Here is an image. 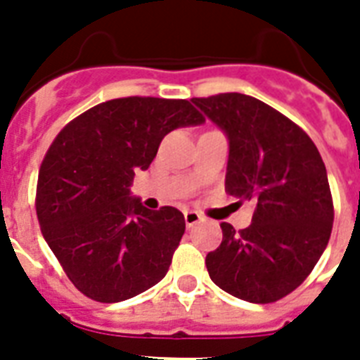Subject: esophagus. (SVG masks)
<instances>
[{"label":"esophagus","mask_w":360,"mask_h":360,"mask_svg":"<svg viewBox=\"0 0 360 360\" xmlns=\"http://www.w3.org/2000/svg\"><path fill=\"white\" fill-rule=\"evenodd\" d=\"M203 220V217L200 213H196V211H185V224L186 228H192V226L200 224Z\"/></svg>","instance_id":"obj_1"}]
</instances>
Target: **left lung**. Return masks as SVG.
<instances>
[{"label":"left lung","mask_w":360,"mask_h":360,"mask_svg":"<svg viewBox=\"0 0 360 360\" xmlns=\"http://www.w3.org/2000/svg\"><path fill=\"white\" fill-rule=\"evenodd\" d=\"M192 103L230 140L226 192L256 205L245 230L220 224L222 243L205 257L209 276L243 301H278L329 243L335 207L321 155L299 124L257 98L220 93Z\"/></svg>","instance_id":"left-lung-1"}]
</instances>
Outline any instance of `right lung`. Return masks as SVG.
Returning <instances> with one entry per match:
<instances>
[{"label": "right lung", "mask_w": 360, "mask_h": 360, "mask_svg": "<svg viewBox=\"0 0 360 360\" xmlns=\"http://www.w3.org/2000/svg\"><path fill=\"white\" fill-rule=\"evenodd\" d=\"M203 121L185 98L124 97L93 106L56 136L39 169L37 219L84 295L120 302L166 276L185 217L168 205L149 211L129 186L164 136Z\"/></svg>", "instance_id": "1"}]
</instances>
